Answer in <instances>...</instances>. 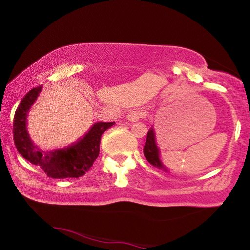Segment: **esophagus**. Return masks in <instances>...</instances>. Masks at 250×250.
I'll list each match as a JSON object with an SVG mask.
<instances>
[{
  "label": "esophagus",
  "instance_id": "obj_1",
  "mask_svg": "<svg viewBox=\"0 0 250 250\" xmlns=\"http://www.w3.org/2000/svg\"><path fill=\"white\" fill-rule=\"evenodd\" d=\"M143 116H144V114H143L142 111L132 110V111H130V113H128V115H126V119H128L129 121H132V122H136V121H139L141 118H143Z\"/></svg>",
  "mask_w": 250,
  "mask_h": 250
}]
</instances>
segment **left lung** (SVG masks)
Here are the masks:
<instances>
[{
    "mask_svg": "<svg viewBox=\"0 0 250 250\" xmlns=\"http://www.w3.org/2000/svg\"><path fill=\"white\" fill-rule=\"evenodd\" d=\"M144 156L147 159V161L149 162L151 166H153L157 168L163 169V171L167 173L169 172V169L166 166H164L160 159V150H159V148L157 146L156 134H155V131H153L152 126L147 133L145 146H144Z\"/></svg>",
    "mask_w": 250,
    "mask_h": 250,
    "instance_id": "1",
    "label": "left lung"
}]
</instances>
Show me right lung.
<instances>
[{"mask_svg":"<svg viewBox=\"0 0 250 250\" xmlns=\"http://www.w3.org/2000/svg\"><path fill=\"white\" fill-rule=\"evenodd\" d=\"M43 87H36L24 95L14 117V142L18 152L51 178L81 177L93 166L100 153L101 136L115 122H95L86 134L65 148L43 151L32 141L28 132V113Z\"/></svg>","mask_w":250,"mask_h":250,"instance_id":"1","label":"right lung"}]
</instances>
